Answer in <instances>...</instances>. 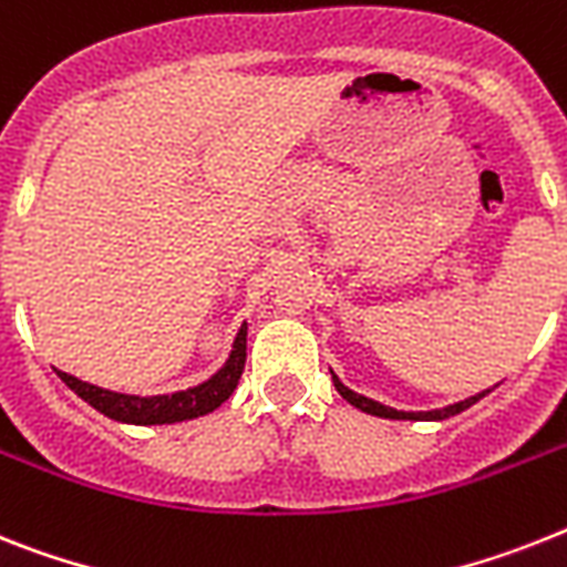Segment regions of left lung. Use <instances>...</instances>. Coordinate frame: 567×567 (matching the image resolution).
<instances>
[{
  "mask_svg": "<svg viewBox=\"0 0 567 567\" xmlns=\"http://www.w3.org/2000/svg\"><path fill=\"white\" fill-rule=\"evenodd\" d=\"M330 377H333V385L336 391H339L344 400L350 402V405H357L359 411H364V414H373V417H385V420H446V417H455V414H461V411H466L470 405H475L478 400H484L493 388H486V391H478L475 396H466V400L461 402H452V405H446V409H432V411H400V409H391V405H382V402L371 400V396L364 394H357V391H350L344 382H341L339 377H336L333 371H330Z\"/></svg>",
  "mask_w": 567,
  "mask_h": 567,
  "instance_id": "left-lung-1",
  "label": "left lung"
}]
</instances>
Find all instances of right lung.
<instances>
[{"label":"right lung","mask_w":567,"mask_h":567,"mask_svg":"<svg viewBox=\"0 0 567 567\" xmlns=\"http://www.w3.org/2000/svg\"><path fill=\"white\" fill-rule=\"evenodd\" d=\"M246 336H249V324L243 321L237 336L231 341L228 359L219 364V371L210 373L205 382L182 391H171V394H121V391H110V388L92 385L83 379L72 377V373L58 371L65 385L72 388L74 394L89 402L92 409L101 411L104 417L115 420V423L130 425H167V423H185V420H196L219 409L228 396L234 394V388L240 382L243 364H246Z\"/></svg>","instance_id":"add662e5"}]
</instances>
